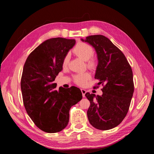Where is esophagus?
<instances>
[{"instance_id":"34e87169","label":"esophagus","mask_w":154,"mask_h":154,"mask_svg":"<svg viewBox=\"0 0 154 154\" xmlns=\"http://www.w3.org/2000/svg\"><path fill=\"white\" fill-rule=\"evenodd\" d=\"M81 92H82V93L83 97H85V94H86L87 91H86L85 89H83V88H82V89H81Z\"/></svg>"}]
</instances>
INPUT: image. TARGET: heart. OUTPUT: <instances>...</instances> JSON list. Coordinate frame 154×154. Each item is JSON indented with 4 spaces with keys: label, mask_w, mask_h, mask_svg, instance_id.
Wrapping results in <instances>:
<instances>
[{
    "label": "heart",
    "mask_w": 154,
    "mask_h": 154,
    "mask_svg": "<svg viewBox=\"0 0 154 154\" xmlns=\"http://www.w3.org/2000/svg\"><path fill=\"white\" fill-rule=\"evenodd\" d=\"M72 52L77 57L85 60L87 62V66L90 69H95L97 67V62L94 58L92 57L94 54V49L91 45L85 42H78L72 49ZM70 57L69 54L66 55L63 59L62 65L63 67H66L69 63ZM91 78L89 73L84 72L75 74L73 76L74 82L79 86H84L86 85L87 81Z\"/></svg>",
    "instance_id": "b5f03b06"
}]
</instances>
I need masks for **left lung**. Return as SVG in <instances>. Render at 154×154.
<instances>
[{"label":"left lung","instance_id":"obj_1","mask_svg":"<svg viewBox=\"0 0 154 154\" xmlns=\"http://www.w3.org/2000/svg\"><path fill=\"white\" fill-rule=\"evenodd\" d=\"M82 40L96 51L98 64L95 78L100 82L97 84L103 86L101 96L85 94L91 103L88 119L97 129L110 130L119 125L127 114L134 91L132 70L122 51L105 36L91 35Z\"/></svg>","mask_w":154,"mask_h":154}]
</instances>
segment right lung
I'll return each instance as SVG.
<instances>
[{"label":"right lung","instance_id":"1","mask_svg":"<svg viewBox=\"0 0 154 154\" xmlns=\"http://www.w3.org/2000/svg\"><path fill=\"white\" fill-rule=\"evenodd\" d=\"M74 39L53 38L29 54L24 63L20 87L26 110L37 127L48 133L67 127L71 107L82 99L80 88L60 87L55 78L62 70L63 59L75 45Z\"/></svg>","mask_w":154,"mask_h":154}]
</instances>
